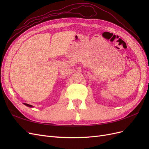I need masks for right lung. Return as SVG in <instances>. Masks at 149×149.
<instances>
[{"label":"right lung","mask_w":149,"mask_h":149,"mask_svg":"<svg viewBox=\"0 0 149 149\" xmlns=\"http://www.w3.org/2000/svg\"><path fill=\"white\" fill-rule=\"evenodd\" d=\"M24 104H25V105H26V106H29V107H33V106H31V105L28 104H26V103H24Z\"/></svg>","instance_id":"right-lung-1"}]
</instances>
